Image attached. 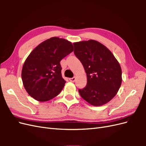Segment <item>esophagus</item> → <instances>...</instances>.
<instances>
[{"mask_svg": "<svg viewBox=\"0 0 146 146\" xmlns=\"http://www.w3.org/2000/svg\"><path fill=\"white\" fill-rule=\"evenodd\" d=\"M76 78L75 77H72V78H69V80H70V82H74L75 81H76Z\"/></svg>", "mask_w": 146, "mask_h": 146, "instance_id": "34e87169", "label": "esophagus"}]
</instances>
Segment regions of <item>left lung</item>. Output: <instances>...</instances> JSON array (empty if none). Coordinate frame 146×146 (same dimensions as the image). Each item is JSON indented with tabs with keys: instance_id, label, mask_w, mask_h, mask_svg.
<instances>
[{
	"instance_id": "1",
	"label": "left lung",
	"mask_w": 146,
	"mask_h": 146,
	"mask_svg": "<svg viewBox=\"0 0 146 146\" xmlns=\"http://www.w3.org/2000/svg\"><path fill=\"white\" fill-rule=\"evenodd\" d=\"M74 54L85 70L87 83L79 94L94 106L107 104L117 94L122 83L121 66L112 53L95 40L74 43Z\"/></svg>"
}]
</instances>
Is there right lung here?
I'll use <instances>...</instances> for the list:
<instances>
[{"instance_id":"add662e5","label":"right lung","mask_w":146,"mask_h":146,"mask_svg":"<svg viewBox=\"0 0 146 146\" xmlns=\"http://www.w3.org/2000/svg\"><path fill=\"white\" fill-rule=\"evenodd\" d=\"M73 50L71 42L58 37L48 39L35 48L24 62L21 75L31 97L45 102L58 95L66 83L60 61Z\"/></svg>"}]
</instances>
